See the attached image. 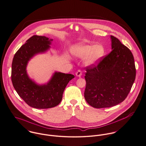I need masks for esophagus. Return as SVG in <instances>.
I'll list each match as a JSON object with an SVG mask.
<instances>
[{"label": "esophagus", "mask_w": 146, "mask_h": 146, "mask_svg": "<svg viewBox=\"0 0 146 146\" xmlns=\"http://www.w3.org/2000/svg\"><path fill=\"white\" fill-rule=\"evenodd\" d=\"M76 75L77 76V77H81L82 76V71L81 70H78L76 73Z\"/></svg>", "instance_id": "34e87169"}]
</instances>
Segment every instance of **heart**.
I'll list each match as a JSON object with an SVG mask.
<instances>
[{
	"label": "heart",
	"instance_id": "b5f03b06",
	"mask_svg": "<svg viewBox=\"0 0 146 146\" xmlns=\"http://www.w3.org/2000/svg\"><path fill=\"white\" fill-rule=\"evenodd\" d=\"M72 52L80 58H86L87 65H94L98 62L105 54V49L101 44L77 45L74 47Z\"/></svg>",
	"mask_w": 146,
	"mask_h": 146
}]
</instances>
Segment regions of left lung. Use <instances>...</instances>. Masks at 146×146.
Returning a JSON list of instances; mask_svg holds the SVG:
<instances>
[{
    "label": "left lung",
    "mask_w": 146,
    "mask_h": 146,
    "mask_svg": "<svg viewBox=\"0 0 146 146\" xmlns=\"http://www.w3.org/2000/svg\"><path fill=\"white\" fill-rule=\"evenodd\" d=\"M111 38L112 51L96 65L86 67L84 96L88 104L95 108L111 107L122 102L135 79L131 52L117 38Z\"/></svg>",
    "instance_id": "left-lung-1"
}]
</instances>
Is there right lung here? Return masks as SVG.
<instances>
[{
  "label": "right lung",
  "instance_id": "right-lung-1",
  "mask_svg": "<svg viewBox=\"0 0 146 146\" xmlns=\"http://www.w3.org/2000/svg\"><path fill=\"white\" fill-rule=\"evenodd\" d=\"M44 36L33 35L16 52L12 61L11 80L19 95L30 107L47 109L57 106L61 102L64 91L74 75L56 72L44 85H37L28 77L26 67L35 54L50 48V41Z\"/></svg>",
  "mask_w": 146,
  "mask_h": 146
}]
</instances>
